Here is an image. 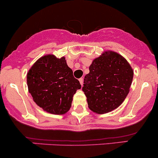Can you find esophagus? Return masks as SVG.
<instances>
[{
    "mask_svg": "<svg viewBox=\"0 0 158 158\" xmlns=\"http://www.w3.org/2000/svg\"><path fill=\"white\" fill-rule=\"evenodd\" d=\"M79 81H80L81 85H83V83H84V79H83V78H80V79H79Z\"/></svg>",
    "mask_w": 158,
    "mask_h": 158,
    "instance_id": "esophagus-1",
    "label": "esophagus"
}]
</instances>
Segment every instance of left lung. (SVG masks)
<instances>
[{
    "mask_svg": "<svg viewBox=\"0 0 158 158\" xmlns=\"http://www.w3.org/2000/svg\"><path fill=\"white\" fill-rule=\"evenodd\" d=\"M89 70L82 88L88 108L98 114L117 109L133 81V70L128 61L118 52L107 50L92 61Z\"/></svg>",
    "mask_w": 158,
    "mask_h": 158,
    "instance_id": "left-lung-1",
    "label": "left lung"
}]
</instances>
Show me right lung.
<instances>
[{
    "label": "right lung",
    "instance_id": "obj_1",
    "mask_svg": "<svg viewBox=\"0 0 158 158\" xmlns=\"http://www.w3.org/2000/svg\"><path fill=\"white\" fill-rule=\"evenodd\" d=\"M27 85L35 104L55 115L70 110L73 94L81 88L65 57L52 54L43 56L31 66L27 73Z\"/></svg>",
    "mask_w": 158,
    "mask_h": 158
}]
</instances>
